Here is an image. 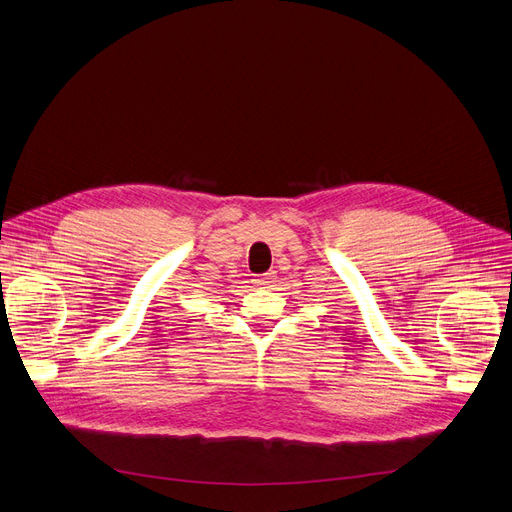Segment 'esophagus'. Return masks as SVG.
<instances>
[{
    "label": "esophagus",
    "instance_id": "1",
    "mask_svg": "<svg viewBox=\"0 0 512 512\" xmlns=\"http://www.w3.org/2000/svg\"><path fill=\"white\" fill-rule=\"evenodd\" d=\"M275 282V275L273 273H263V275H257L255 277V284L259 286V288H267V286H271Z\"/></svg>",
    "mask_w": 512,
    "mask_h": 512
}]
</instances>
